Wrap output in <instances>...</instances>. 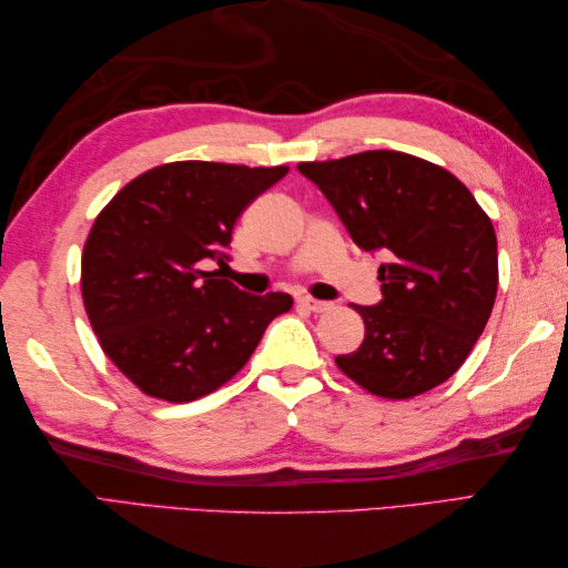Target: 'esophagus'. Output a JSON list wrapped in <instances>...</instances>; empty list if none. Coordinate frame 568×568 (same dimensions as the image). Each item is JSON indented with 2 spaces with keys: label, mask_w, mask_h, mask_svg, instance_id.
I'll list each match as a JSON object with an SVG mask.
<instances>
[{
  "label": "esophagus",
  "mask_w": 568,
  "mask_h": 568,
  "mask_svg": "<svg viewBox=\"0 0 568 568\" xmlns=\"http://www.w3.org/2000/svg\"><path fill=\"white\" fill-rule=\"evenodd\" d=\"M297 305L303 307V310H307V312H327V310H332V303H324V300H315V297H310V295H303V297H297Z\"/></svg>",
  "instance_id": "obj_1"
}]
</instances>
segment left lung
<instances>
[{"label": "left lung", "mask_w": 568, "mask_h": 568, "mask_svg": "<svg viewBox=\"0 0 568 568\" xmlns=\"http://www.w3.org/2000/svg\"><path fill=\"white\" fill-rule=\"evenodd\" d=\"M364 251H381L376 307L352 305L366 324L336 366L388 400L437 388L484 334L498 293L490 216L446 168L400 151H364L297 163Z\"/></svg>", "instance_id": "left-lung-1"}]
</instances>
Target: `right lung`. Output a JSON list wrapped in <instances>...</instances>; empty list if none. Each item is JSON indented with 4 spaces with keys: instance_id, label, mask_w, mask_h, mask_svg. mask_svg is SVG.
Masks as SVG:
<instances>
[{
    "instance_id": "obj_1",
    "label": "right lung",
    "mask_w": 568,
    "mask_h": 568,
    "mask_svg": "<svg viewBox=\"0 0 568 568\" xmlns=\"http://www.w3.org/2000/svg\"><path fill=\"white\" fill-rule=\"evenodd\" d=\"M291 168L207 161L155 165L94 220L82 248V303L102 352L149 397L192 403L246 366L285 293H241L226 265L234 224Z\"/></svg>"
}]
</instances>
